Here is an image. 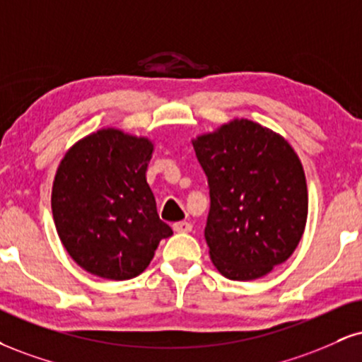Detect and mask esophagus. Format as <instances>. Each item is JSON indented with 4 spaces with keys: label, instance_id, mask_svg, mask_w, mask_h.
Masks as SVG:
<instances>
[{
    "label": "esophagus",
    "instance_id": "34e87169",
    "mask_svg": "<svg viewBox=\"0 0 362 362\" xmlns=\"http://www.w3.org/2000/svg\"><path fill=\"white\" fill-rule=\"evenodd\" d=\"M173 230H177V233H190L192 230V224L187 223V221H180V223L173 224Z\"/></svg>",
    "mask_w": 362,
    "mask_h": 362
}]
</instances>
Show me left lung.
Wrapping results in <instances>:
<instances>
[{"instance_id": "1", "label": "left lung", "mask_w": 362, "mask_h": 362, "mask_svg": "<svg viewBox=\"0 0 362 362\" xmlns=\"http://www.w3.org/2000/svg\"><path fill=\"white\" fill-rule=\"evenodd\" d=\"M207 177L206 236L212 263L229 280H256L285 263L307 223L303 167L285 138L234 119L192 141Z\"/></svg>"}]
</instances>
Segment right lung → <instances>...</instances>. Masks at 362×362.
Segmentation results:
<instances>
[{
	"mask_svg": "<svg viewBox=\"0 0 362 362\" xmlns=\"http://www.w3.org/2000/svg\"><path fill=\"white\" fill-rule=\"evenodd\" d=\"M150 139L119 129H99L76 143L57 168L52 214L60 241L86 272L107 280L143 273L163 238L146 182Z\"/></svg>",
	"mask_w": 362,
	"mask_h": 362,
	"instance_id": "obj_1",
	"label": "right lung"
}]
</instances>
